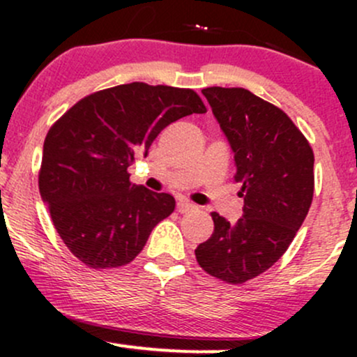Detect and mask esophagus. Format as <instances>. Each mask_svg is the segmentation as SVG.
I'll return each mask as SVG.
<instances>
[{
	"instance_id": "34e87169",
	"label": "esophagus",
	"mask_w": 357,
	"mask_h": 357,
	"mask_svg": "<svg viewBox=\"0 0 357 357\" xmlns=\"http://www.w3.org/2000/svg\"><path fill=\"white\" fill-rule=\"evenodd\" d=\"M176 208H178L179 213H190V211L198 210V206H196V204L190 203V202H188V199H179L178 206H176Z\"/></svg>"
}]
</instances>
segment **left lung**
<instances>
[{
  "mask_svg": "<svg viewBox=\"0 0 357 357\" xmlns=\"http://www.w3.org/2000/svg\"><path fill=\"white\" fill-rule=\"evenodd\" d=\"M235 153L243 216L213 211V235L195 250L204 272L243 284L268 270L296 238L314 196V153L282 109L241 87L202 90Z\"/></svg>",
  "mask_w": 357,
  "mask_h": 357,
  "instance_id": "8db88e82",
  "label": "left lung"
}]
</instances>
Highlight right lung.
Listing matches in <instances>:
<instances>
[{
  "mask_svg": "<svg viewBox=\"0 0 357 357\" xmlns=\"http://www.w3.org/2000/svg\"><path fill=\"white\" fill-rule=\"evenodd\" d=\"M191 89L144 82L93 92L48 130L38 188L53 227L90 268L130 264L174 198L129 181L127 167L178 119L204 114Z\"/></svg>",
  "mask_w": 357,
  "mask_h": 357,
  "instance_id": "add662e5",
  "label": "right lung"
}]
</instances>
